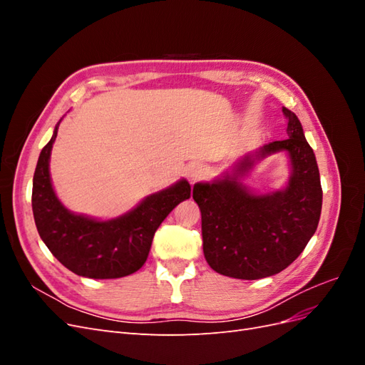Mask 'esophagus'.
Here are the masks:
<instances>
[{
    "instance_id": "34e87169",
    "label": "esophagus",
    "mask_w": 365,
    "mask_h": 365,
    "mask_svg": "<svg viewBox=\"0 0 365 365\" xmlns=\"http://www.w3.org/2000/svg\"><path fill=\"white\" fill-rule=\"evenodd\" d=\"M205 175H207V169H205V165H202V164H195V165H192L190 170H189V178L193 182L202 180Z\"/></svg>"
}]
</instances>
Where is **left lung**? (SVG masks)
Instances as JSON below:
<instances>
[{"label":"left lung","instance_id":"1","mask_svg":"<svg viewBox=\"0 0 365 365\" xmlns=\"http://www.w3.org/2000/svg\"><path fill=\"white\" fill-rule=\"evenodd\" d=\"M282 111L288 138L268 143L259 155L289 153L292 176L283 192H247L237 176L252 164L248 157L231 178L193 187V200L201 208L205 260L227 277L257 280L279 274L300 256L318 227L323 190L314 150L298 117L288 108Z\"/></svg>","mask_w":365,"mask_h":365}]
</instances>
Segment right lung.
Instances as JSON below:
<instances>
[{"label":"right lung","mask_w":365,"mask_h":365,"mask_svg":"<svg viewBox=\"0 0 365 365\" xmlns=\"http://www.w3.org/2000/svg\"><path fill=\"white\" fill-rule=\"evenodd\" d=\"M58 126L41 150L33 175L31 208L43 244L65 268L88 279H118L145 264L153 235L181 201L190 197V184L180 181L146 197L135 210L108 222L70 213L53 192L48 160Z\"/></svg>","instance_id":"1"}]
</instances>
